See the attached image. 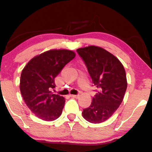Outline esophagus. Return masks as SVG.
Masks as SVG:
<instances>
[{
    "label": "esophagus",
    "mask_w": 152,
    "mask_h": 152,
    "mask_svg": "<svg viewBox=\"0 0 152 152\" xmlns=\"http://www.w3.org/2000/svg\"><path fill=\"white\" fill-rule=\"evenodd\" d=\"M71 97H74V98H77L79 97V95H70Z\"/></svg>",
    "instance_id": "esophagus-1"
}]
</instances>
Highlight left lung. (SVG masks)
<instances>
[{
    "label": "left lung",
    "instance_id": "1",
    "mask_svg": "<svg viewBox=\"0 0 152 152\" xmlns=\"http://www.w3.org/2000/svg\"><path fill=\"white\" fill-rule=\"evenodd\" d=\"M76 52L97 89L91 105L83 110V117L94 124L103 122L112 116L124 98L127 87L124 68L115 56L103 48L89 46Z\"/></svg>",
    "mask_w": 152,
    "mask_h": 152
}]
</instances>
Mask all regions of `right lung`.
<instances>
[{"label":"right lung","instance_id":"1","mask_svg":"<svg viewBox=\"0 0 152 152\" xmlns=\"http://www.w3.org/2000/svg\"><path fill=\"white\" fill-rule=\"evenodd\" d=\"M66 49L50 50L33 57L22 70L20 92L27 106L44 121H53L63 112L65 100L52 92L55 79L63 67L75 57Z\"/></svg>","mask_w":152,"mask_h":152}]
</instances>
